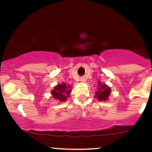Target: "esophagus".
Masks as SVG:
<instances>
[{"instance_id": "esophagus-1", "label": "esophagus", "mask_w": 152, "mask_h": 152, "mask_svg": "<svg viewBox=\"0 0 152 152\" xmlns=\"http://www.w3.org/2000/svg\"><path fill=\"white\" fill-rule=\"evenodd\" d=\"M80 81L82 82H85V77H81L80 78Z\"/></svg>"}]
</instances>
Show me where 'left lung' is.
Masks as SVG:
<instances>
[{
  "mask_svg": "<svg viewBox=\"0 0 152 152\" xmlns=\"http://www.w3.org/2000/svg\"><path fill=\"white\" fill-rule=\"evenodd\" d=\"M99 85L100 87H99L97 93H96V96L95 97L97 98L99 101H106L110 96V92H111V89L109 87H107L105 84H101L99 82Z\"/></svg>",
  "mask_w": 152,
  "mask_h": 152,
  "instance_id": "left-lung-1",
  "label": "left lung"
}]
</instances>
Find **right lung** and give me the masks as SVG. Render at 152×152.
I'll use <instances>...</instances> for the list:
<instances>
[{
  "instance_id": "add662e5",
  "label": "right lung",
  "mask_w": 152,
  "mask_h": 152,
  "mask_svg": "<svg viewBox=\"0 0 152 152\" xmlns=\"http://www.w3.org/2000/svg\"><path fill=\"white\" fill-rule=\"evenodd\" d=\"M69 88L70 85L67 86L65 83L58 85L52 90V96L56 99H58L59 102H65L70 95V90H69Z\"/></svg>"
}]
</instances>
